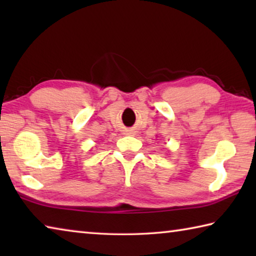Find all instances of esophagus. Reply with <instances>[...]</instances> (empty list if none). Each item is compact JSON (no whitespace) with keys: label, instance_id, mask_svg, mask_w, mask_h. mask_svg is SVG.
Here are the masks:
<instances>
[{"label":"esophagus","instance_id":"esophagus-1","mask_svg":"<svg viewBox=\"0 0 256 256\" xmlns=\"http://www.w3.org/2000/svg\"><path fill=\"white\" fill-rule=\"evenodd\" d=\"M130 133H132V132H130Z\"/></svg>","mask_w":256,"mask_h":256}]
</instances>
